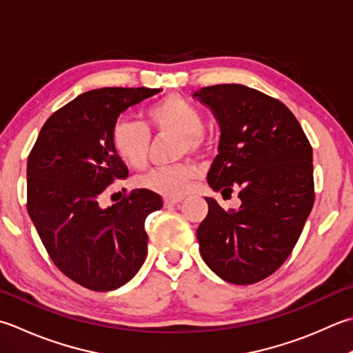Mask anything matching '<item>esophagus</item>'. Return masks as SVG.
I'll return each instance as SVG.
<instances>
[{
    "instance_id": "34e87169",
    "label": "esophagus",
    "mask_w": 353,
    "mask_h": 353,
    "mask_svg": "<svg viewBox=\"0 0 353 353\" xmlns=\"http://www.w3.org/2000/svg\"><path fill=\"white\" fill-rule=\"evenodd\" d=\"M182 202V199L181 197H167V199H163V205L165 206H174V205H177V203H181Z\"/></svg>"
}]
</instances>
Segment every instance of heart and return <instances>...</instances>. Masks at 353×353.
<instances>
[{
    "label": "heart",
    "mask_w": 353,
    "mask_h": 353,
    "mask_svg": "<svg viewBox=\"0 0 353 353\" xmlns=\"http://www.w3.org/2000/svg\"><path fill=\"white\" fill-rule=\"evenodd\" d=\"M145 121L150 128L161 133L181 136V148L183 151L202 147L203 116L182 96L171 94L151 105L145 113ZM110 141L114 153L130 167L142 168L147 162L150 134L142 123L130 119L116 121L110 133ZM196 174L194 165L181 163L145 172L136 179V185L167 197H181L188 191Z\"/></svg>",
    "instance_id": "heart-1"
}]
</instances>
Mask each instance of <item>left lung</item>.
<instances>
[{
    "label": "left lung",
    "instance_id": "8db88e82",
    "mask_svg": "<svg viewBox=\"0 0 353 353\" xmlns=\"http://www.w3.org/2000/svg\"><path fill=\"white\" fill-rule=\"evenodd\" d=\"M192 98L220 127L219 154L208 171L212 191H239V210L205 197L200 255L232 285H252L285 263L314 206L312 148L285 103L240 84L203 87Z\"/></svg>",
    "mask_w": 353,
    "mask_h": 353
}]
</instances>
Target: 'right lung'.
Here are the masks:
<instances>
[{
	"label": "right lung",
	"mask_w": 353,
	"mask_h": 353,
	"mask_svg": "<svg viewBox=\"0 0 353 353\" xmlns=\"http://www.w3.org/2000/svg\"><path fill=\"white\" fill-rule=\"evenodd\" d=\"M161 88L105 87L79 94L48 117L27 161V211L62 274L98 292L134 277L147 259L145 219L162 197L134 190L107 208L102 191L128 177L112 127Z\"/></svg>",
	"instance_id": "1"
}]
</instances>
